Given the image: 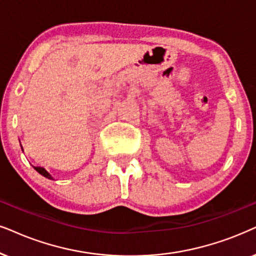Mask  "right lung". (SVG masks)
Listing matches in <instances>:
<instances>
[{
    "label": "right lung",
    "mask_w": 256,
    "mask_h": 256,
    "mask_svg": "<svg viewBox=\"0 0 256 256\" xmlns=\"http://www.w3.org/2000/svg\"><path fill=\"white\" fill-rule=\"evenodd\" d=\"M34 168L36 169V172H38L40 174L43 175V176H44V178H50V180H54V178H52V175L49 174V172H48L47 170H46V169L43 168V167H34Z\"/></svg>",
    "instance_id": "obj_1"
}]
</instances>
